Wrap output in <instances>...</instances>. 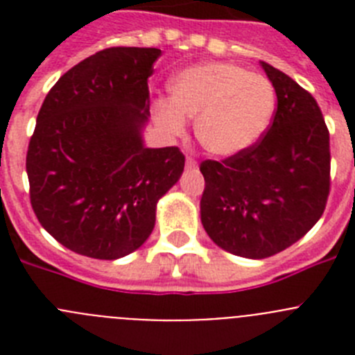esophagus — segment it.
Wrapping results in <instances>:
<instances>
[{
	"mask_svg": "<svg viewBox=\"0 0 355 355\" xmlns=\"http://www.w3.org/2000/svg\"><path fill=\"white\" fill-rule=\"evenodd\" d=\"M187 167L188 168H197V162L193 158H187Z\"/></svg>",
	"mask_w": 355,
	"mask_h": 355,
	"instance_id": "esophagus-1",
	"label": "esophagus"
}]
</instances>
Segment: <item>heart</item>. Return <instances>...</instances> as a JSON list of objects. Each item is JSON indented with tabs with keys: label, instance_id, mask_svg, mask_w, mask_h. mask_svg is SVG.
<instances>
[{
	"label": "heart",
	"instance_id": "obj_1",
	"mask_svg": "<svg viewBox=\"0 0 355 355\" xmlns=\"http://www.w3.org/2000/svg\"><path fill=\"white\" fill-rule=\"evenodd\" d=\"M172 99H159L155 119L168 133H181L197 117L196 135L211 155L231 158L254 147L268 131L277 94L268 78L229 62H205L172 80Z\"/></svg>",
	"mask_w": 355,
	"mask_h": 355
}]
</instances>
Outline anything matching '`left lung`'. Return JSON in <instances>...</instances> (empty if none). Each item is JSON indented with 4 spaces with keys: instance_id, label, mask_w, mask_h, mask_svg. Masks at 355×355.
Returning a JSON list of instances; mask_svg holds the SVG:
<instances>
[{
    "instance_id": "left-lung-1",
    "label": "left lung",
    "mask_w": 355,
    "mask_h": 355,
    "mask_svg": "<svg viewBox=\"0 0 355 355\" xmlns=\"http://www.w3.org/2000/svg\"><path fill=\"white\" fill-rule=\"evenodd\" d=\"M272 126L241 155L200 163V222L220 249L263 259L293 245L320 220L331 187L329 130L318 103L270 64Z\"/></svg>"
}]
</instances>
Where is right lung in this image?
Listing matches in <instances>:
<instances>
[{"instance_id":"right-lung-1","label":"right lung","mask_w":355,"mask_h":355,"mask_svg":"<svg viewBox=\"0 0 355 355\" xmlns=\"http://www.w3.org/2000/svg\"><path fill=\"white\" fill-rule=\"evenodd\" d=\"M159 55L103 49L69 69L40 106L26 155L31 208L72 252L119 259L142 247L158 200L183 174L178 147L144 146Z\"/></svg>"}]
</instances>
